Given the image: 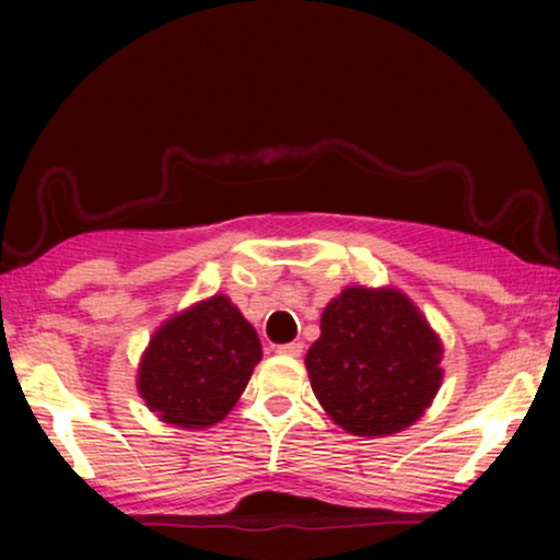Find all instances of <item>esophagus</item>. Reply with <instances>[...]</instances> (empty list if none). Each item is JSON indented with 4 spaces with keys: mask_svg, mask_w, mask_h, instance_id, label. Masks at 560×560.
I'll return each mask as SVG.
<instances>
[{
    "mask_svg": "<svg viewBox=\"0 0 560 560\" xmlns=\"http://www.w3.org/2000/svg\"><path fill=\"white\" fill-rule=\"evenodd\" d=\"M278 354H285V357H301V354H303V343H301V341L282 343V347H278Z\"/></svg>",
    "mask_w": 560,
    "mask_h": 560,
    "instance_id": "esophagus-1",
    "label": "esophagus"
}]
</instances>
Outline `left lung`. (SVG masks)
<instances>
[{
  "mask_svg": "<svg viewBox=\"0 0 560 560\" xmlns=\"http://www.w3.org/2000/svg\"><path fill=\"white\" fill-rule=\"evenodd\" d=\"M443 347L423 313L395 288L351 285L324 308L305 354L326 416L351 435L400 433L439 393Z\"/></svg>",
  "mask_w": 560,
  "mask_h": 560,
  "instance_id": "left-lung-1",
  "label": "left lung"
}]
</instances>
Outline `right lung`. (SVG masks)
Returning a JSON list of instances; mask_svg holds the SVG:
<instances>
[{
  "label": "right lung",
  "mask_w": 560,
  "mask_h": 560,
  "mask_svg": "<svg viewBox=\"0 0 560 560\" xmlns=\"http://www.w3.org/2000/svg\"><path fill=\"white\" fill-rule=\"evenodd\" d=\"M262 359V343L226 295L167 318L144 349L137 389L163 423L209 428L229 416Z\"/></svg>",
  "instance_id": "1"
}]
</instances>
